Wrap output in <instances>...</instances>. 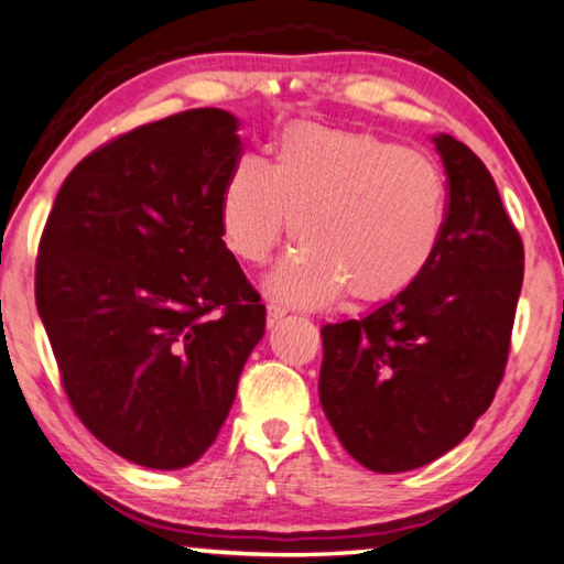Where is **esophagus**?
<instances>
[{"instance_id":"esophagus-1","label":"esophagus","mask_w":564,"mask_h":564,"mask_svg":"<svg viewBox=\"0 0 564 564\" xmlns=\"http://www.w3.org/2000/svg\"><path fill=\"white\" fill-rule=\"evenodd\" d=\"M284 315H288V310H284L282 305H274V302H269V305H267V325H269V328H272L276 321H282Z\"/></svg>"}]
</instances>
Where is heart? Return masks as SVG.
I'll list each match as a JSON object with an SVG mask.
<instances>
[{
	"label": "heart",
	"mask_w": 564,
	"mask_h": 564,
	"mask_svg": "<svg viewBox=\"0 0 564 564\" xmlns=\"http://www.w3.org/2000/svg\"><path fill=\"white\" fill-rule=\"evenodd\" d=\"M218 218L247 264H264L295 218L302 247L267 282L276 297L315 307L346 292L354 305H383L435 262L447 183L430 158L377 134L292 124L272 165L254 154L234 162Z\"/></svg>",
	"instance_id": "heart-1"
}]
</instances>
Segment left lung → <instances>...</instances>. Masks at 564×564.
I'll return each mask as SVG.
<instances>
[{"mask_svg":"<svg viewBox=\"0 0 564 564\" xmlns=\"http://www.w3.org/2000/svg\"><path fill=\"white\" fill-rule=\"evenodd\" d=\"M447 173L435 262L402 297L323 325L321 404L364 468L404 473L453 451L491 406L511 348L524 243L478 154L432 137Z\"/></svg>","mask_w":564,"mask_h":564,"instance_id":"left-lung-1","label":"left lung"}]
</instances>
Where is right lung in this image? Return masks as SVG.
Instances as JSON below:
<instances>
[{
    "label": "right lung",
    "mask_w": 564,
    "mask_h": 564,
    "mask_svg": "<svg viewBox=\"0 0 564 564\" xmlns=\"http://www.w3.org/2000/svg\"><path fill=\"white\" fill-rule=\"evenodd\" d=\"M236 129L224 109H191L113 137L70 170L40 236L35 302L65 397L144 468L214 445L264 336L218 218Z\"/></svg>",
    "instance_id": "right-lung-1"
}]
</instances>
